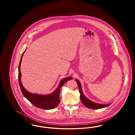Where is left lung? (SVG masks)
<instances>
[{
	"label": "left lung",
	"instance_id": "obj_1",
	"mask_svg": "<svg viewBox=\"0 0 135 135\" xmlns=\"http://www.w3.org/2000/svg\"><path fill=\"white\" fill-rule=\"evenodd\" d=\"M75 80H76V82H77V83H78V86H79V91H80V94H81V96H80L81 100L82 103H83V104L85 106H86V107H88L89 108L97 109H99V108L106 107L110 104H103L96 103H94V102L90 100V99H89L87 97H85V96L84 94V93H83V92L80 82L78 79H75Z\"/></svg>",
	"mask_w": 135,
	"mask_h": 135
}]
</instances>
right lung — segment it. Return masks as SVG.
Wrapping results in <instances>:
<instances>
[{"instance_id": "1", "label": "right lung", "mask_w": 135, "mask_h": 135, "mask_svg": "<svg viewBox=\"0 0 135 135\" xmlns=\"http://www.w3.org/2000/svg\"><path fill=\"white\" fill-rule=\"evenodd\" d=\"M26 49L22 53L21 60L18 66V82L21 90V92L25 97L32 104L38 108L43 109H51L55 108L60 103L59 94L61 87L64 84L70 80L73 79L70 76L67 77L61 80L59 84L56 89L52 93L48 94H40L37 93H32L27 91L23 86L21 82V73L20 70V66L22 59V57Z\"/></svg>"}]
</instances>
